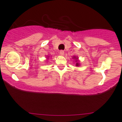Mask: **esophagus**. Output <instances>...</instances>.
<instances>
[{"instance_id":"34e87169","label":"esophagus","mask_w":122,"mask_h":122,"mask_svg":"<svg viewBox=\"0 0 122 122\" xmlns=\"http://www.w3.org/2000/svg\"><path fill=\"white\" fill-rule=\"evenodd\" d=\"M64 53H65V51H63V50H61V51H60V52H59V53L61 54V55H64Z\"/></svg>"}]
</instances>
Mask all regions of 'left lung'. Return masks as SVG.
<instances>
[{"label":"left lung","instance_id":"8db88e82","mask_svg":"<svg viewBox=\"0 0 122 122\" xmlns=\"http://www.w3.org/2000/svg\"><path fill=\"white\" fill-rule=\"evenodd\" d=\"M75 58H76V57H75V58H74V59H75ZM77 61V60H76V61ZM76 66H79V63H76Z\"/></svg>","mask_w":122,"mask_h":122}]
</instances>
